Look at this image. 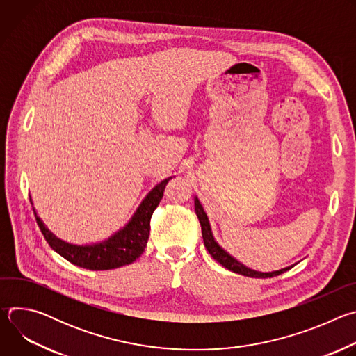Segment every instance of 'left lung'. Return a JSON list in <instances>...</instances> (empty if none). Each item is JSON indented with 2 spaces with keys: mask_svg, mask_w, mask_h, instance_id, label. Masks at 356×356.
I'll list each match as a JSON object with an SVG mask.
<instances>
[{
  "mask_svg": "<svg viewBox=\"0 0 356 356\" xmlns=\"http://www.w3.org/2000/svg\"><path fill=\"white\" fill-rule=\"evenodd\" d=\"M194 209H195V214L198 217V221H200V225H201V234H202V241H204V246L206 249L209 250L210 255L220 264L222 265L224 268H227L228 270L234 272V273H239V275H243V276H248V277H273V276H279L284 272H287L289 269H291L293 266H289V268H284V269H280V270H275V272H269V273H264V272H257V270H252L249 268H246L245 265H242L241 262H238L235 258H232L229 253L227 250H224L214 239L213 236V232H211V227H210V221H209V217L204 211V209H202L201 202L198 201L197 197H194Z\"/></svg>",
  "mask_w": 356,
  "mask_h": 356,
  "instance_id": "obj_1",
  "label": "left lung"
}]
</instances>
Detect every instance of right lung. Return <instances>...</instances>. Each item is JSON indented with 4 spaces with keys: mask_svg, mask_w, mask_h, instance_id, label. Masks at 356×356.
Listing matches in <instances>:
<instances>
[{
    "mask_svg": "<svg viewBox=\"0 0 356 356\" xmlns=\"http://www.w3.org/2000/svg\"><path fill=\"white\" fill-rule=\"evenodd\" d=\"M170 179L172 177L165 179L149 191L124 228L111 235L108 239L98 243L84 246L67 243L56 238L44 227L42 220L36 216L35 209L33 214L50 248L55 249L60 257H63L70 264L90 270L117 269L135 262L142 255L149 238L150 217L159 206L165 187Z\"/></svg>",
    "mask_w": 356,
    "mask_h": 356,
    "instance_id": "add662e5",
    "label": "right lung"
}]
</instances>
